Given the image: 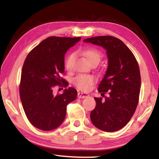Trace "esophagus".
Instances as JSON below:
<instances>
[{"instance_id": "1", "label": "esophagus", "mask_w": 159, "mask_h": 159, "mask_svg": "<svg viewBox=\"0 0 159 159\" xmlns=\"http://www.w3.org/2000/svg\"><path fill=\"white\" fill-rule=\"evenodd\" d=\"M89 97V95L88 93H83V92H79L78 93V98H85Z\"/></svg>"}]
</instances>
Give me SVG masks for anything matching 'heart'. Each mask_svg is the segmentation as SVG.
I'll use <instances>...</instances> for the list:
<instances>
[{
	"label": "heart",
	"mask_w": 159,
	"mask_h": 159,
	"mask_svg": "<svg viewBox=\"0 0 159 159\" xmlns=\"http://www.w3.org/2000/svg\"><path fill=\"white\" fill-rule=\"evenodd\" d=\"M83 55L87 58L90 63H99L102 58V54L98 50L95 48H88V49L84 50L82 52ZM75 55L74 53L70 54V55L66 57L64 62L66 69L67 70L71 69L72 63L74 60ZM96 81L95 77L93 75H85V74H80L75 78L74 80V85L79 88V89L82 90H88L91 88L94 83Z\"/></svg>",
	"instance_id": "obj_1"
}]
</instances>
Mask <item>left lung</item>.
Here are the masks:
<instances>
[{
  "instance_id": "8db88e82",
  "label": "left lung",
  "mask_w": 159,
  "mask_h": 159,
  "mask_svg": "<svg viewBox=\"0 0 159 159\" xmlns=\"http://www.w3.org/2000/svg\"><path fill=\"white\" fill-rule=\"evenodd\" d=\"M83 42L99 45L107 51L108 66L98 86V92H109L104 101L95 98L96 107L90 119L96 128L105 132L123 128L130 121L138 104L141 77L139 66L130 50L117 38L102 36Z\"/></svg>"
}]
</instances>
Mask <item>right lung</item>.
<instances>
[{"label":"right lung","mask_w":159,"mask_h":159,"mask_svg":"<svg viewBox=\"0 0 159 159\" xmlns=\"http://www.w3.org/2000/svg\"><path fill=\"white\" fill-rule=\"evenodd\" d=\"M80 37H48L35 47L26 57L22 67L20 86L21 104L32 125L42 130L59 127L66 116V106L77 96L75 88L65 89L55 95L56 85L67 86L60 76L64 71V55Z\"/></svg>","instance_id":"1"}]
</instances>
